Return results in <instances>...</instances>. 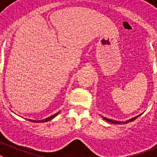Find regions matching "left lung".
Listing matches in <instances>:
<instances>
[{
	"mask_svg": "<svg viewBox=\"0 0 157 157\" xmlns=\"http://www.w3.org/2000/svg\"><path fill=\"white\" fill-rule=\"evenodd\" d=\"M141 115H138V116H135V117H134V118H131V119H130V120H126V121H124V122L117 121V120H111V119H108V118H105V117H103V119L105 120H106L107 122H109V123H114V124H125V123H130V122L134 121V120H136L137 118L139 117Z\"/></svg>",
	"mask_w": 157,
	"mask_h": 157,
	"instance_id": "left-lung-1",
	"label": "left lung"
}]
</instances>
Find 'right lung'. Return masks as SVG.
Listing matches in <instances>:
<instances>
[{"label": "right lung", "mask_w": 157, "mask_h": 157, "mask_svg": "<svg viewBox=\"0 0 157 157\" xmlns=\"http://www.w3.org/2000/svg\"><path fill=\"white\" fill-rule=\"evenodd\" d=\"M59 112H56V114H54V115H52V116H49V117H48V118H46V119H44V120H30V121H31V122H34V123H44V122H48V121H50L51 120H52V119H53V118H55L56 117V116H57L58 114H59Z\"/></svg>", "instance_id": "right-lung-1"}]
</instances>
